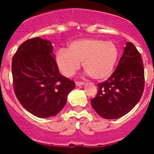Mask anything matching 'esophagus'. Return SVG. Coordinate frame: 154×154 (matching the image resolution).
Masks as SVG:
<instances>
[{"label": "esophagus", "mask_w": 154, "mask_h": 154, "mask_svg": "<svg viewBox=\"0 0 154 154\" xmlns=\"http://www.w3.org/2000/svg\"><path fill=\"white\" fill-rule=\"evenodd\" d=\"M84 84H85V82H75L76 86H82Z\"/></svg>", "instance_id": "1"}]
</instances>
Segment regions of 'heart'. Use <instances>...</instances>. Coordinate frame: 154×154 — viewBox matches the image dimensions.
<instances>
[{
	"label": "heart",
	"mask_w": 154,
	"mask_h": 154,
	"mask_svg": "<svg viewBox=\"0 0 154 154\" xmlns=\"http://www.w3.org/2000/svg\"><path fill=\"white\" fill-rule=\"evenodd\" d=\"M119 48L112 42L98 38H82L71 42L68 49H61L56 55V64L63 75L70 77L80 68L97 81L106 79L113 72Z\"/></svg>",
	"instance_id": "b5f03b06"
}]
</instances>
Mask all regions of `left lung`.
<instances>
[{"label": "left lung", "instance_id": "left-lung-1", "mask_svg": "<svg viewBox=\"0 0 154 154\" xmlns=\"http://www.w3.org/2000/svg\"><path fill=\"white\" fill-rule=\"evenodd\" d=\"M98 88L91 105L104 119L122 117L140 101L144 89V69L140 54L131 42H126L112 75Z\"/></svg>", "mask_w": 154, "mask_h": 154}]
</instances>
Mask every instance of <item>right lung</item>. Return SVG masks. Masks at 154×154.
I'll return each mask as SVG.
<instances>
[{"label": "right lung", "instance_id": "obj_1", "mask_svg": "<svg viewBox=\"0 0 154 154\" xmlns=\"http://www.w3.org/2000/svg\"><path fill=\"white\" fill-rule=\"evenodd\" d=\"M55 58L51 42L36 37L22 43L12 59L16 96L25 109L39 118L57 115L75 87L59 73Z\"/></svg>", "mask_w": 154, "mask_h": 154}]
</instances>
